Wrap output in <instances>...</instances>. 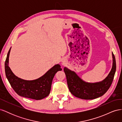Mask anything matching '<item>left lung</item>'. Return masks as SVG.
<instances>
[{"label": "left lung", "instance_id": "1", "mask_svg": "<svg viewBox=\"0 0 122 122\" xmlns=\"http://www.w3.org/2000/svg\"><path fill=\"white\" fill-rule=\"evenodd\" d=\"M112 66L108 75L101 81L90 83L84 81L74 72L65 67L64 71L67 78V84L71 93L85 100H92L101 97L108 91L112 82L116 71V58L113 53Z\"/></svg>", "mask_w": 122, "mask_h": 122}]
</instances>
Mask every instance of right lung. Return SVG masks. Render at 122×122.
I'll return each instance as SVG.
<instances>
[{
    "instance_id": "1",
    "label": "right lung",
    "mask_w": 122,
    "mask_h": 122,
    "mask_svg": "<svg viewBox=\"0 0 122 122\" xmlns=\"http://www.w3.org/2000/svg\"><path fill=\"white\" fill-rule=\"evenodd\" d=\"M10 49L11 48L7 54L5 61V72L6 78L13 90L20 96L36 100L47 97L50 94L55 74L57 71L62 70L61 66L59 64L54 65L45 74L36 79H22L15 75L9 66Z\"/></svg>"
}]
</instances>
